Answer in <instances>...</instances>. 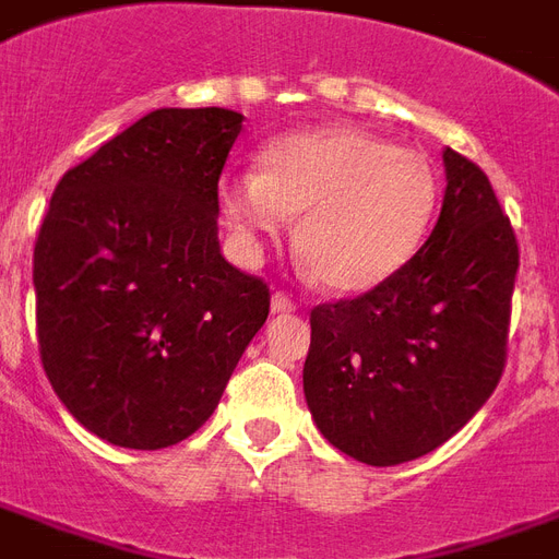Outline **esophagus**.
<instances>
[{"label":"esophagus","instance_id":"esophagus-1","mask_svg":"<svg viewBox=\"0 0 559 559\" xmlns=\"http://www.w3.org/2000/svg\"><path fill=\"white\" fill-rule=\"evenodd\" d=\"M272 311H275V313L296 311V301H293L290 296H287V293L275 290V293H272Z\"/></svg>","mask_w":559,"mask_h":559}]
</instances>
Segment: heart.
Returning a JSON list of instances; mask_svg holds the SVG:
<instances>
[{
	"label": "heart",
	"mask_w": 559,
	"mask_h": 559,
	"mask_svg": "<svg viewBox=\"0 0 559 559\" xmlns=\"http://www.w3.org/2000/svg\"><path fill=\"white\" fill-rule=\"evenodd\" d=\"M436 171L420 153L353 130L284 135L260 153L258 171L230 175L218 201L246 239L275 237L296 218L293 246L317 284L364 293L406 266L436 210Z\"/></svg>",
	"instance_id": "b5f03b06"
}]
</instances>
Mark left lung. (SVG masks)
I'll return each mask as SVG.
<instances>
[{
    "label": "left lung",
    "instance_id": "left-lung-1",
    "mask_svg": "<svg viewBox=\"0 0 559 559\" xmlns=\"http://www.w3.org/2000/svg\"><path fill=\"white\" fill-rule=\"evenodd\" d=\"M448 189L406 266L311 311L305 400L346 456L400 465L477 415L507 364L519 242L483 168L444 151Z\"/></svg>",
    "mask_w": 559,
    "mask_h": 559
}]
</instances>
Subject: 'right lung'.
<instances>
[{"mask_svg":"<svg viewBox=\"0 0 559 559\" xmlns=\"http://www.w3.org/2000/svg\"><path fill=\"white\" fill-rule=\"evenodd\" d=\"M230 109H156L61 177L35 242L37 349L82 427L171 448L213 415L269 317V287L222 258Z\"/></svg>","mask_w":559,"mask_h":559,"instance_id":"add662e5","label":"right lung"}]
</instances>
